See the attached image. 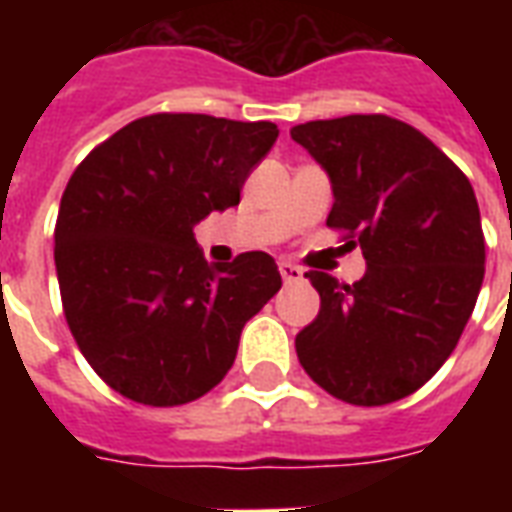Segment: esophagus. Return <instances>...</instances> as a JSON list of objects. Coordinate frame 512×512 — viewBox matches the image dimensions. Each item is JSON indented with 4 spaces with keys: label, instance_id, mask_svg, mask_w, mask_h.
<instances>
[{
    "label": "esophagus",
    "instance_id": "obj_1",
    "mask_svg": "<svg viewBox=\"0 0 512 512\" xmlns=\"http://www.w3.org/2000/svg\"><path fill=\"white\" fill-rule=\"evenodd\" d=\"M279 274H282V282H285V285H293V282H301V279H304V271H301L299 266L288 263V260L279 263Z\"/></svg>",
    "mask_w": 512,
    "mask_h": 512
}]
</instances>
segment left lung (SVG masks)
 Here are the masks:
<instances>
[{
    "label": "left lung",
    "instance_id": "obj_1",
    "mask_svg": "<svg viewBox=\"0 0 512 512\" xmlns=\"http://www.w3.org/2000/svg\"><path fill=\"white\" fill-rule=\"evenodd\" d=\"M290 136L332 178L326 227L362 246L365 277L310 271L318 318L296 337L307 376L351 406H386L436 376L472 318L485 274L469 178L389 115L312 120Z\"/></svg>",
    "mask_w": 512,
    "mask_h": 512
}]
</instances>
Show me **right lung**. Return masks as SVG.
Listing matches in <instances>:
<instances>
[{"label": "right lung", "mask_w": 512, "mask_h": 512, "mask_svg": "<svg viewBox=\"0 0 512 512\" xmlns=\"http://www.w3.org/2000/svg\"><path fill=\"white\" fill-rule=\"evenodd\" d=\"M277 136L266 120L161 112L93 147L68 180L54 227L62 312L128 400L169 408L211 392L244 323L282 288L266 252L208 266L194 241V224L241 202Z\"/></svg>", "instance_id": "add662e5"}]
</instances>
